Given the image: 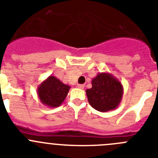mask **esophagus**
Segmentation results:
<instances>
[{"instance_id": "34e87169", "label": "esophagus", "mask_w": 158, "mask_h": 158, "mask_svg": "<svg viewBox=\"0 0 158 158\" xmlns=\"http://www.w3.org/2000/svg\"><path fill=\"white\" fill-rule=\"evenodd\" d=\"M77 88L78 89H83L84 88H85V85H81V84H79V85H77Z\"/></svg>"}]
</instances>
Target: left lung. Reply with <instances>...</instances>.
Masks as SVG:
<instances>
[{"label": "left lung", "instance_id": "1", "mask_svg": "<svg viewBox=\"0 0 158 158\" xmlns=\"http://www.w3.org/2000/svg\"><path fill=\"white\" fill-rule=\"evenodd\" d=\"M89 104L101 112L116 109L123 95V87L109 73H100L92 81V88L86 90Z\"/></svg>", "mask_w": 158, "mask_h": 158}]
</instances>
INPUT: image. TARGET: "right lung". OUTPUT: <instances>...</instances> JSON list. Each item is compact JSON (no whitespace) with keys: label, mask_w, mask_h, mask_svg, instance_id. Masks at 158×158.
I'll return each instance as SVG.
<instances>
[{"label":"right lung","mask_w":158,"mask_h":158,"mask_svg":"<svg viewBox=\"0 0 158 158\" xmlns=\"http://www.w3.org/2000/svg\"><path fill=\"white\" fill-rule=\"evenodd\" d=\"M69 89L70 86L63 84L54 76H49L38 86L37 94L42 104L56 107L63 103Z\"/></svg>","instance_id":"1"}]
</instances>
